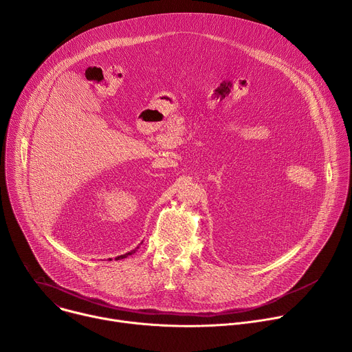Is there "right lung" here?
I'll return each mask as SVG.
<instances>
[{"label": "right lung", "mask_w": 352, "mask_h": 352, "mask_svg": "<svg viewBox=\"0 0 352 352\" xmlns=\"http://www.w3.org/2000/svg\"><path fill=\"white\" fill-rule=\"evenodd\" d=\"M138 248H139V246H138ZM138 248H135V249H133V250H131V252H128V254H124V255H121V256H117V258H116V261H120V259H124V258H126V256H129V255H132V254H135V250H136V249H138ZM110 261H111V259H110Z\"/></svg>", "instance_id": "1"}]
</instances>
